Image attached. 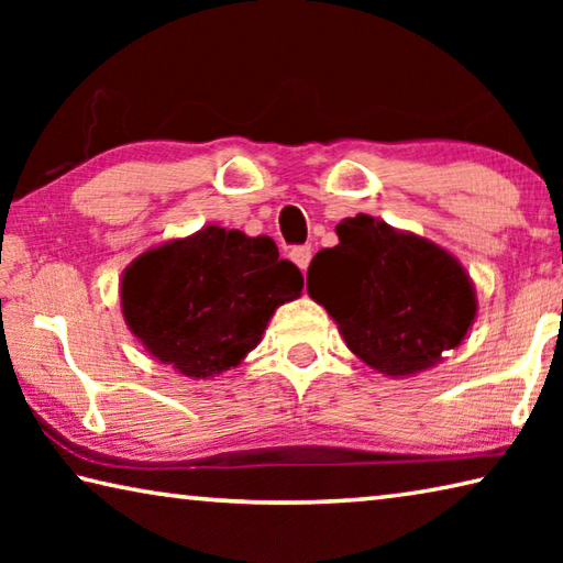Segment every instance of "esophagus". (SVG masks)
Here are the masks:
<instances>
[{"label": "esophagus", "mask_w": 563, "mask_h": 563, "mask_svg": "<svg viewBox=\"0 0 563 563\" xmlns=\"http://www.w3.org/2000/svg\"><path fill=\"white\" fill-rule=\"evenodd\" d=\"M290 258H292V263H295V265H298L300 271H308L310 258H312V247H310V245H298V247H292V251H290Z\"/></svg>", "instance_id": "34e87169"}]
</instances>
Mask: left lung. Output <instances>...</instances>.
Returning a JSON list of instances; mask_svg holds the SVG:
<instances>
[{"instance_id": "obj_1", "label": "left lung", "mask_w": 563, "mask_h": 563, "mask_svg": "<svg viewBox=\"0 0 563 563\" xmlns=\"http://www.w3.org/2000/svg\"><path fill=\"white\" fill-rule=\"evenodd\" d=\"M335 233L340 243L310 263L308 292L362 362L409 377L460 347L474 325L476 292L452 253L365 213L345 218Z\"/></svg>"}]
</instances>
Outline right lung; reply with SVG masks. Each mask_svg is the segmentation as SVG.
I'll use <instances>...</instances> for the list:
<instances>
[{"label":"right lung","mask_w":563,"mask_h":563,"mask_svg":"<svg viewBox=\"0 0 563 563\" xmlns=\"http://www.w3.org/2000/svg\"><path fill=\"white\" fill-rule=\"evenodd\" d=\"M302 273L273 238L206 225L148 247L121 275V312L151 355L190 379L225 373L258 345Z\"/></svg>","instance_id":"obj_1"}]
</instances>
